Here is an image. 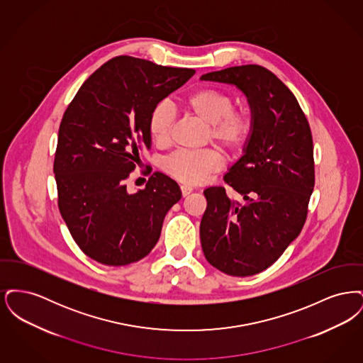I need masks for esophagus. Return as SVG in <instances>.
Segmentation results:
<instances>
[{"instance_id":"34e87169","label":"esophagus","mask_w":363,"mask_h":363,"mask_svg":"<svg viewBox=\"0 0 363 363\" xmlns=\"http://www.w3.org/2000/svg\"><path fill=\"white\" fill-rule=\"evenodd\" d=\"M191 191H193V189H191L190 186H186V185H182V186H181V193H182V196H184V197L189 196Z\"/></svg>"}]
</instances>
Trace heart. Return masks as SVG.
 Here are the masks:
<instances>
[{
	"label": "heart",
	"mask_w": 363,
	"mask_h": 363,
	"mask_svg": "<svg viewBox=\"0 0 363 363\" xmlns=\"http://www.w3.org/2000/svg\"><path fill=\"white\" fill-rule=\"evenodd\" d=\"M184 107L191 117L206 125L204 140L212 141L227 156L235 155L249 141L253 132V116L246 107H234V98L225 89L204 86L184 99ZM174 125V113L166 104L154 106L148 116V133L156 145H167ZM222 157L213 148L178 151L163 162V170L174 179L197 185L208 175L216 173Z\"/></svg>",
	"instance_id": "heart-1"
}]
</instances>
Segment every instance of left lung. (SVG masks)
<instances>
[{"instance_id":"8db88e82","label":"left lung","mask_w":363,"mask_h":363,"mask_svg":"<svg viewBox=\"0 0 363 363\" xmlns=\"http://www.w3.org/2000/svg\"><path fill=\"white\" fill-rule=\"evenodd\" d=\"M201 80L240 88L253 116L243 155L225 175L243 203L223 186L204 190L201 247L216 269L252 277L271 267L305 225L314 188L311 126L293 92L264 67H231Z\"/></svg>"}]
</instances>
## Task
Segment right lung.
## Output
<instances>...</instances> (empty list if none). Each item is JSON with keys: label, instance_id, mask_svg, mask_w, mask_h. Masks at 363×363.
Returning a JSON list of instances; mask_svg holds the SVG:
<instances>
[{"label": "right lung", "instance_id": "obj_1", "mask_svg": "<svg viewBox=\"0 0 363 363\" xmlns=\"http://www.w3.org/2000/svg\"><path fill=\"white\" fill-rule=\"evenodd\" d=\"M194 73L114 57L86 79L65 110L52 167L58 208L88 257L121 267L154 249L181 189L159 172L138 193H129L125 181L140 163L138 152L151 148V110Z\"/></svg>", "mask_w": 363, "mask_h": 363}]
</instances>
